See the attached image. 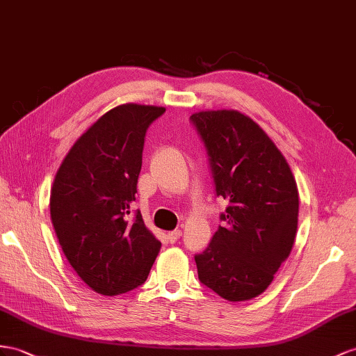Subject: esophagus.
Instances as JSON below:
<instances>
[{"mask_svg": "<svg viewBox=\"0 0 356 356\" xmlns=\"http://www.w3.org/2000/svg\"><path fill=\"white\" fill-rule=\"evenodd\" d=\"M180 236H181V230H172V232L167 233V239L171 243H175V242H177L180 239Z\"/></svg>", "mask_w": 356, "mask_h": 356, "instance_id": "34e87169", "label": "esophagus"}]
</instances>
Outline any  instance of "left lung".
<instances>
[{"instance_id": "left-lung-1", "label": "left lung", "mask_w": 356, "mask_h": 356, "mask_svg": "<svg viewBox=\"0 0 356 356\" xmlns=\"http://www.w3.org/2000/svg\"><path fill=\"white\" fill-rule=\"evenodd\" d=\"M216 186L229 202L209 247L195 256L198 278L230 302L261 295L287 260L298 232L299 193L289 162L261 127L236 109L191 115Z\"/></svg>"}]
</instances>
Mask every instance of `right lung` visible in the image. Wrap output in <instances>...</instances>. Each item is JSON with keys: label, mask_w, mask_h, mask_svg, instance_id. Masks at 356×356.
Segmentation results:
<instances>
[{"label": "right lung", "mask_w": 356, "mask_h": 356, "mask_svg": "<svg viewBox=\"0 0 356 356\" xmlns=\"http://www.w3.org/2000/svg\"><path fill=\"white\" fill-rule=\"evenodd\" d=\"M163 106L109 109L72 145L51 188V221L70 266L96 293L114 296L147 280L161 242L136 212L144 136Z\"/></svg>", "instance_id": "1"}]
</instances>
